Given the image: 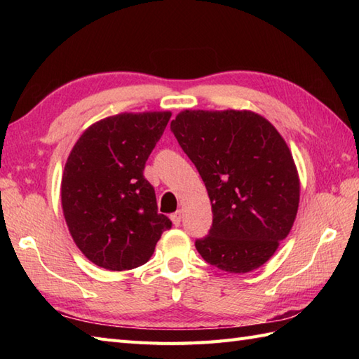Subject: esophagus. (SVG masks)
Instances as JSON below:
<instances>
[{
    "instance_id": "obj_1",
    "label": "esophagus",
    "mask_w": 359,
    "mask_h": 359,
    "mask_svg": "<svg viewBox=\"0 0 359 359\" xmlns=\"http://www.w3.org/2000/svg\"><path fill=\"white\" fill-rule=\"evenodd\" d=\"M171 220H172L174 226H179L180 222H182V211L179 210V211H175L174 215H171Z\"/></svg>"
}]
</instances>
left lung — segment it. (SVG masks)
Instances as JSON below:
<instances>
[{
    "label": "left lung",
    "instance_id": "1",
    "mask_svg": "<svg viewBox=\"0 0 359 359\" xmlns=\"http://www.w3.org/2000/svg\"><path fill=\"white\" fill-rule=\"evenodd\" d=\"M171 131L199 171L212 225L196 248L230 273L264 265L292 230L299 177L285 140L251 111H182Z\"/></svg>",
    "mask_w": 359,
    "mask_h": 359
}]
</instances>
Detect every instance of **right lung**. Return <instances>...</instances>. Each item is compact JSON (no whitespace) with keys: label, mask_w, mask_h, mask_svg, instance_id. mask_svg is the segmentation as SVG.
I'll return each mask as SVG.
<instances>
[{"label":"right lung","mask_w":359,"mask_h":359,"mask_svg":"<svg viewBox=\"0 0 359 359\" xmlns=\"http://www.w3.org/2000/svg\"><path fill=\"white\" fill-rule=\"evenodd\" d=\"M171 112H123L81 134L65 165L62 205L75 245L106 270H133L149 261L171 220L157 212L144 163Z\"/></svg>","instance_id":"1"}]
</instances>
